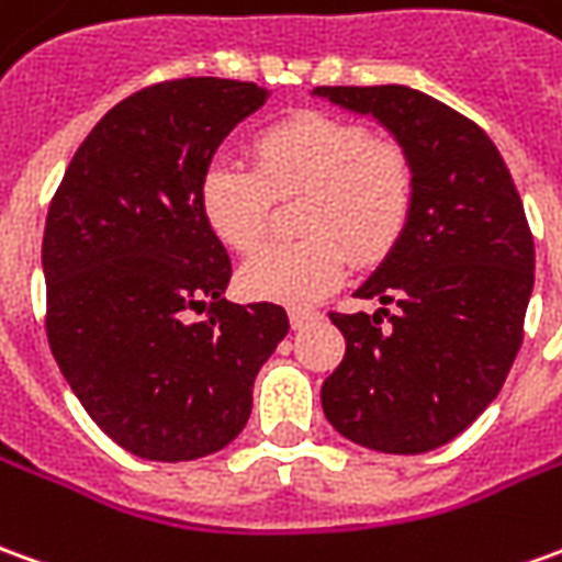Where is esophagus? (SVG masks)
I'll return each instance as SVG.
<instances>
[{"label":"esophagus","mask_w":562,"mask_h":562,"mask_svg":"<svg viewBox=\"0 0 562 562\" xmlns=\"http://www.w3.org/2000/svg\"><path fill=\"white\" fill-rule=\"evenodd\" d=\"M316 319H319V313H316V310H301V307L289 310V322H292L294 331H297V328H307V325H313Z\"/></svg>","instance_id":"obj_1"}]
</instances>
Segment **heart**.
I'll list each match as a JSON object with an SVG mask.
<instances>
[{"label": "heart", "mask_w": 562, "mask_h": 562, "mask_svg": "<svg viewBox=\"0 0 562 562\" xmlns=\"http://www.w3.org/2000/svg\"><path fill=\"white\" fill-rule=\"evenodd\" d=\"M301 194L304 240L270 243L240 270L255 301L307 307L344 280L349 255L374 265L402 240L417 203L414 158L398 139L349 117L297 112L252 139V167L215 158L200 176L203 222L234 252L268 234L273 200Z\"/></svg>", "instance_id": "1"}]
</instances>
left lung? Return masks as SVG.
<instances>
[{
	"label": "left lung",
	"mask_w": 562,
	"mask_h": 562,
	"mask_svg": "<svg viewBox=\"0 0 562 562\" xmlns=\"http://www.w3.org/2000/svg\"><path fill=\"white\" fill-rule=\"evenodd\" d=\"M313 93L374 115L417 170L402 240L356 292L383 307L328 313L347 352L322 383V411L356 445L426 453L484 414L524 344L536 270L527 213L493 139L429 93L404 85Z\"/></svg>",
	"instance_id": "8db88e82"
}]
</instances>
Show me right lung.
Masks as SVG:
<instances>
[{
    "instance_id": "right-lung-1",
    "label": "right lung",
    "mask_w": 562,
    "mask_h": 562,
    "mask_svg": "<svg viewBox=\"0 0 562 562\" xmlns=\"http://www.w3.org/2000/svg\"><path fill=\"white\" fill-rule=\"evenodd\" d=\"M268 90L172 78L109 109L50 200L45 331L66 383L100 429L151 462L227 447L252 383L285 331L268 301L231 304V258L203 222L200 176ZM207 310L188 323L187 310Z\"/></svg>"
}]
</instances>
